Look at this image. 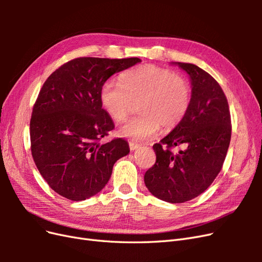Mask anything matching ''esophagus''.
<instances>
[{"mask_svg":"<svg viewBox=\"0 0 262 262\" xmlns=\"http://www.w3.org/2000/svg\"><path fill=\"white\" fill-rule=\"evenodd\" d=\"M129 147H130L131 150H134V149H137L138 147H140V145L138 143H134V142H130Z\"/></svg>","mask_w":262,"mask_h":262,"instance_id":"34e87169","label":"esophagus"}]
</instances>
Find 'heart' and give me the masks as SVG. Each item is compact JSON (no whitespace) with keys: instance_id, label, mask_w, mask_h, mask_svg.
<instances>
[{"instance_id":"obj_1","label":"heart","mask_w":262,"mask_h":262,"mask_svg":"<svg viewBox=\"0 0 262 262\" xmlns=\"http://www.w3.org/2000/svg\"><path fill=\"white\" fill-rule=\"evenodd\" d=\"M121 83L113 78L102 83L99 92L101 107L113 120L120 122L138 102L140 115L130 118L119 128V136L143 141L163 126L171 130L184 120L191 106V86L186 77L169 69L144 64L126 71Z\"/></svg>"}]
</instances>
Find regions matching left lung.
Here are the masks:
<instances>
[{
	"label": "left lung",
	"mask_w": 262,
	"mask_h": 262,
	"mask_svg": "<svg viewBox=\"0 0 262 262\" xmlns=\"http://www.w3.org/2000/svg\"><path fill=\"white\" fill-rule=\"evenodd\" d=\"M191 78L189 112L153 149L155 164L146 170L149 192L170 203H182L204 192L223 167L231 142V113L225 94L208 72L191 63L178 62ZM185 148L173 155L171 148Z\"/></svg>",
	"instance_id": "8db88e82"
}]
</instances>
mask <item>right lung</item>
Listing matches in <instances>:
<instances>
[{"label": "right lung", "instance_id": "right-lung-1", "mask_svg": "<svg viewBox=\"0 0 262 262\" xmlns=\"http://www.w3.org/2000/svg\"><path fill=\"white\" fill-rule=\"evenodd\" d=\"M139 58L83 57L57 69L43 83L30 118V149L42 178L58 194L82 201L98 193L114 164L129 154L128 142L101 138L115 124L101 108L99 92L113 74Z\"/></svg>", "mask_w": 262, "mask_h": 262}]
</instances>
